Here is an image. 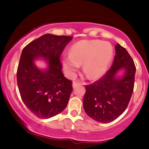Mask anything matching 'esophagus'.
<instances>
[{
	"label": "esophagus",
	"instance_id": "obj_1",
	"mask_svg": "<svg viewBox=\"0 0 149 149\" xmlns=\"http://www.w3.org/2000/svg\"><path fill=\"white\" fill-rule=\"evenodd\" d=\"M82 85V83L80 81H73V88H76V87L80 86V85Z\"/></svg>",
	"mask_w": 149,
	"mask_h": 149
}]
</instances>
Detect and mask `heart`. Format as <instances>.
I'll return each mask as SVG.
<instances>
[{
    "label": "heart",
    "instance_id": "obj_1",
    "mask_svg": "<svg viewBox=\"0 0 149 149\" xmlns=\"http://www.w3.org/2000/svg\"><path fill=\"white\" fill-rule=\"evenodd\" d=\"M113 56L111 45L100 40H81L70 49V54L63 57L65 71L72 74L80 65L84 64V69L90 79H95L104 74Z\"/></svg>",
    "mask_w": 149,
    "mask_h": 149
}]
</instances>
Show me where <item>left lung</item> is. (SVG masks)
<instances>
[{
    "label": "left lung",
    "instance_id": "8db88e82",
    "mask_svg": "<svg viewBox=\"0 0 149 149\" xmlns=\"http://www.w3.org/2000/svg\"><path fill=\"white\" fill-rule=\"evenodd\" d=\"M126 70L121 79L115 78L119 70ZM136 66L132 58L118 43L111 68L95 83L85 85L83 97L85 111L99 123H110L118 118L127 109L134 85Z\"/></svg>",
    "mask_w": 149,
    "mask_h": 149
}]
</instances>
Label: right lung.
Returning <instances> with one entry per match:
<instances>
[{
    "label": "right lung",
    "instance_id": "1",
    "mask_svg": "<svg viewBox=\"0 0 149 149\" xmlns=\"http://www.w3.org/2000/svg\"><path fill=\"white\" fill-rule=\"evenodd\" d=\"M73 37L47 33L26 45L19 62L17 80L20 96L26 107L38 118L47 119L66 107L72 92V81L63 74L61 54ZM44 57L49 63L45 71L38 70L33 61Z\"/></svg>",
    "mask_w": 149,
    "mask_h": 149
}]
</instances>
